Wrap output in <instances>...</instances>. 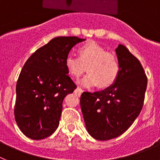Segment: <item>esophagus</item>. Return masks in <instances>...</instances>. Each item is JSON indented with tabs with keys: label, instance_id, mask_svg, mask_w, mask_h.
Wrapping results in <instances>:
<instances>
[{
	"label": "esophagus",
	"instance_id": "obj_1",
	"mask_svg": "<svg viewBox=\"0 0 160 160\" xmlns=\"http://www.w3.org/2000/svg\"><path fill=\"white\" fill-rule=\"evenodd\" d=\"M75 92L77 93V94H78V95H81L82 93L83 92V90H82L81 88H79V87H78V88H77V89H76V90H75Z\"/></svg>",
	"mask_w": 160,
	"mask_h": 160
}]
</instances>
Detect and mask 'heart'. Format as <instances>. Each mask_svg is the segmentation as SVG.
<instances>
[{
  "instance_id": "obj_1",
  "label": "heart",
  "mask_w": 160,
  "mask_h": 160,
  "mask_svg": "<svg viewBox=\"0 0 160 160\" xmlns=\"http://www.w3.org/2000/svg\"><path fill=\"white\" fill-rule=\"evenodd\" d=\"M78 56L67 55L65 66L73 77H81L87 67L88 73L81 81L84 87L98 85L107 88L115 82L119 74L120 66L116 56L108 53L105 48L95 42H89L78 48Z\"/></svg>"
}]
</instances>
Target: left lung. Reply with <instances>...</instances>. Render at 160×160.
Returning <instances> with one entry per match:
<instances>
[{
    "label": "left lung",
    "mask_w": 160,
    "mask_h": 160,
    "mask_svg": "<svg viewBox=\"0 0 160 160\" xmlns=\"http://www.w3.org/2000/svg\"><path fill=\"white\" fill-rule=\"evenodd\" d=\"M120 70L106 90L83 92L80 98L87 129L101 141L114 138L132 125L143 106L148 78L140 62L122 45L115 49Z\"/></svg>",
    "instance_id": "8db88e82"
}]
</instances>
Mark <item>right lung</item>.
I'll return each instance as SVG.
<instances>
[{"label": "right lung", "instance_id": "right-lung-1", "mask_svg": "<svg viewBox=\"0 0 160 160\" xmlns=\"http://www.w3.org/2000/svg\"><path fill=\"white\" fill-rule=\"evenodd\" d=\"M78 37H58L37 49L24 65L16 87L14 116L24 135L34 140L51 135L59 125L62 102L77 88L65 66Z\"/></svg>", "mask_w": 160, "mask_h": 160}]
</instances>
